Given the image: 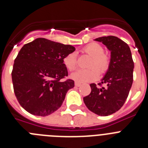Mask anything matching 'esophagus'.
Masks as SVG:
<instances>
[{"instance_id":"esophagus-1","label":"esophagus","mask_w":148,"mask_h":148,"mask_svg":"<svg viewBox=\"0 0 148 148\" xmlns=\"http://www.w3.org/2000/svg\"><path fill=\"white\" fill-rule=\"evenodd\" d=\"M75 85L76 86V87H80L82 84H81V83H79V82H75Z\"/></svg>"}]
</instances>
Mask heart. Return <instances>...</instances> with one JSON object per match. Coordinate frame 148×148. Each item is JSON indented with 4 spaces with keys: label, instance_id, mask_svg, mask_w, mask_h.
I'll return each instance as SVG.
<instances>
[{
    "label": "heart",
    "instance_id": "heart-1",
    "mask_svg": "<svg viewBox=\"0 0 148 148\" xmlns=\"http://www.w3.org/2000/svg\"><path fill=\"white\" fill-rule=\"evenodd\" d=\"M84 53L92 57L87 70H78L72 73L70 77L78 82H87L95 80L99 76V71L101 73H105L110 65V57L104 53V48L97 43H91L84 47ZM63 63L69 71H73L76 68L77 58L75 53H70L65 56ZM99 70L98 71L97 69Z\"/></svg>",
    "mask_w": 148,
    "mask_h": 148
}]
</instances>
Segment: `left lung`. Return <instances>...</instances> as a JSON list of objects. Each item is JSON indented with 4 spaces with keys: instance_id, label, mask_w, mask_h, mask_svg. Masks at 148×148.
Wrapping results in <instances>:
<instances>
[{
    "instance_id": "obj_1",
    "label": "left lung",
    "mask_w": 148,
    "mask_h": 148,
    "mask_svg": "<svg viewBox=\"0 0 148 148\" xmlns=\"http://www.w3.org/2000/svg\"><path fill=\"white\" fill-rule=\"evenodd\" d=\"M110 51L108 70L101 82L107 87H99L90 84L91 92L84 97V102L92 113L107 116L116 113L124 105L133 81L134 63L129 46L116 36L95 38Z\"/></svg>"
}]
</instances>
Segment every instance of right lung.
Masks as SVG:
<instances>
[{"label": "right lung", "instance_id": "add662e5", "mask_svg": "<svg viewBox=\"0 0 148 148\" xmlns=\"http://www.w3.org/2000/svg\"><path fill=\"white\" fill-rule=\"evenodd\" d=\"M75 48L39 38L23 45L14 61L12 79L15 96L22 108L35 116L52 114L62 105L74 81L63 63Z\"/></svg>", "mask_w": 148, "mask_h": 148}]
</instances>
